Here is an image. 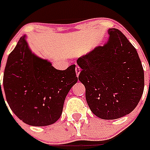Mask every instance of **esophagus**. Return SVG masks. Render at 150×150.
<instances>
[{
    "label": "esophagus",
    "mask_w": 150,
    "mask_h": 150,
    "mask_svg": "<svg viewBox=\"0 0 150 150\" xmlns=\"http://www.w3.org/2000/svg\"><path fill=\"white\" fill-rule=\"evenodd\" d=\"M80 71H81V68H80L79 66H76V67H75V72H76V75H77V76L79 75Z\"/></svg>",
    "instance_id": "esophagus-1"
}]
</instances>
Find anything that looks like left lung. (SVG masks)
<instances>
[{"label":"left lung","mask_w":150,"mask_h":150,"mask_svg":"<svg viewBox=\"0 0 150 150\" xmlns=\"http://www.w3.org/2000/svg\"><path fill=\"white\" fill-rule=\"evenodd\" d=\"M109 39L77 60L79 79L86 87L91 111L104 120L130 114L144 90V71L135 48L120 30L108 29Z\"/></svg>","instance_id":"obj_1"}]
</instances>
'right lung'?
I'll return each instance as SVG.
<instances>
[{
  "mask_svg": "<svg viewBox=\"0 0 150 150\" xmlns=\"http://www.w3.org/2000/svg\"><path fill=\"white\" fill-rule=\"evenodd\" d=\"M25 38V35L20 38L8 57L3 79L6 100L24 123L50 125L60 118L66 96L77 82L75 64L57 70L33 54ZM0 87L3 96L1 81Z\"/></svg>",
  "mask_w": 150,
  "mask_h": 150,
  "instance_id": "1",
  "label": "right lung"
}]
</instances>
